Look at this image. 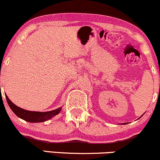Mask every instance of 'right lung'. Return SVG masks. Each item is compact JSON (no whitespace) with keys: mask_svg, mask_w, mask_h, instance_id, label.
<instances>
[{"mask_svg":"<svg viewBox=\"0 0 160 160\" xmlns=\"http://www.w3.org/2000/svg\"><path fill=\"white\" fill-rule=\"evenodd\" d=\"M5 96L9 108L14 112V114L19 118H22L25 121L31 122V123H39V122L46 121L53 118L54 116L57 115L61 111V107L57 108V109L46 112H31V111L24 110L23 108H21L15 104H13L10 101V99L8 98V97L7 95Z\"/></svg>","mask_w":160,"mask_h":160,"instance_id":"add662e5","label":"right lung"}]
</instances>
